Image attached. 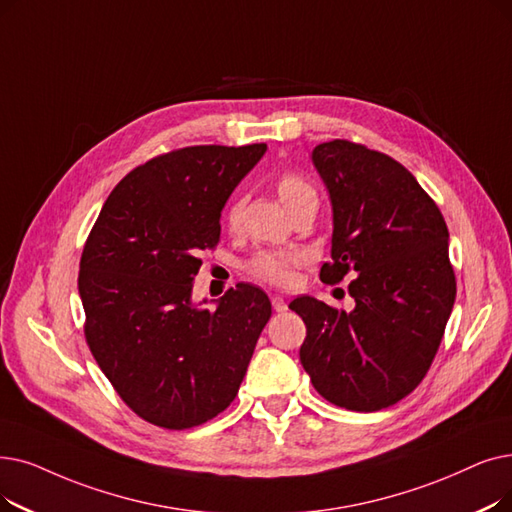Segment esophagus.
I'll list each match as a JSON object with an SVG mask.
<instances>
[{
    "instance_id": "34e87169",
    "label": "esophagus",
    "mask_w": 512,
    "mask_h": 512,
    "mask_svg": "<svg viewBox=\"0 0 512 512\" xmlns=\"http://www.w3.org/2000/svg\"><path fill=\"white\" fill-rule=\"evenodd\" d=\"M272 307H274L276 311H286V309H288L284 297H280V295H274V297H272Z\"/></svg>"
}]
</instances>
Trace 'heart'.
<instances>
[{"mask_svg":"<svg viewBox=\"0 0 512 512\" xmlns=\"http://www.w3.org/2000/svg\"><path fill=\"white\" fill-rule=\"evenodd\" d=\"M276 192L282 205L286 209H291L299 198L305 194H311V186L303 180L297 173H282L276 180ZM226 224L230 230H236L240 224V203L234 201L230 203L226 211ZM309 253L307 251H293V249H265L255 253L249 263H247V272L259 280V282H268L272 286H291L297 280L299 270L303 265L309 263Z\"/></svg>","mask_w":512,"mask_h":512,"instance_id":"obj_1","label":"heart"}]
</instances>
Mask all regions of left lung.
<instances>
[{
  "mask_svg": "<svg viewBox=\"0 0 512 512\" xmlns=\"http://www.w3.org/2000/svg\"><path fill=\"white\" fill-rule=\"evenodd\" d=\"M332 203V251L320 280L347 274L353 311L291 301L307 337L299 358L330 404L376 412L425 379L456 299L448 226L433 198L395 159L349 140L311 152Z\"/></svg>",
  "mask_w": 512,
  "mask_h": 512,
  "instance_id": "1",
  "label": "left lung"
}]
</instances>
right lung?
I'll return each mask as SVG.
<instances>
[{"label":"right lung","mask_w":512,"mask_h":512,"mask_svg":"<svg viewBox=\"0 0 512 512\" xmlns=\"http://www.w3.org/2000/svg\"><path fill=\"white\" fill-rule=\"evenodd\" d=\"M265 150L213 144L154 157L115 186L87 236L85 341L119 397L152 425L182 431L224 412L272 316L268 295L244 282L215 309L192 301L221 209Z\"/></svg>","instance_id":"obj_1"}]
</instances>
